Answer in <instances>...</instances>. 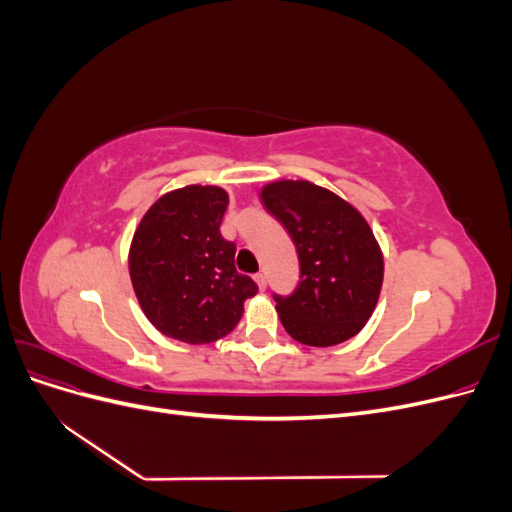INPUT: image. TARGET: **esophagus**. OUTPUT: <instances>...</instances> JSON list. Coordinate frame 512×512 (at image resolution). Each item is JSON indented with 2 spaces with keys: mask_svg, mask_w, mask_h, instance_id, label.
Returning <instances> with one entry per match:
<instances>
[{
  "mask_svg": "<svg viewBox=\"0 0 512 512\" xmlns=\"http://www.w3.org/2000/svg\"><path fill=\"white\" fill-rule=\"evenodd\" d=\"M254 280H256V284H258V288H260V290H265V288H267V277H265V273H256V275H254Z\"/></svg>",
  "mask_w": 512,
  "mask_h": 512,
  "instance_id": "34e87169",
  "label": "esophagus"
}]
</instances>
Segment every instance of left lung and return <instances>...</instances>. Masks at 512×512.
<instances>
[{
  "mask_svg": "<svg viewBox=\"0 0 512 512\" xmlns=\"http://www.w3.org/2000/svg\"><path fill=\"white\" fill-rule=\"evenodd\" d=\"M262 203L299 254V286L288 297L273 294L288 335L318 348L354 337L374 314L384 275L382 252L363 215L309 181L269 183Z\"/></svg>",
  "mask_w": 512,
  "mask_h": 512,
  "instance_id": "left-lung-1",
  "label": "left lung"
}]
</instances>
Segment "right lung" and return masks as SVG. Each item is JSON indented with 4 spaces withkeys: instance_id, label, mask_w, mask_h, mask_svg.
Returning a JSON list of instances; mask_svg holds the SVG:
<instances>
[{
    "instance_id": "add662e5",
    "label": "right lung",
    "mask_w": 512,
    "mask_h": 512,
    "mask_svg": "<svg viewBox=\"0 0 512 512\" xmlns=\"http://www.w3.org/2000/svg\"><path fill=\"white\" fill-rule=\"evenodd\" d=\"M228 194L188 185L145 213L130 247V277L149 322L185 344L228 335L258 286L235 269L237 245L220 232Z\"/></svg>"
}]
</instances>
